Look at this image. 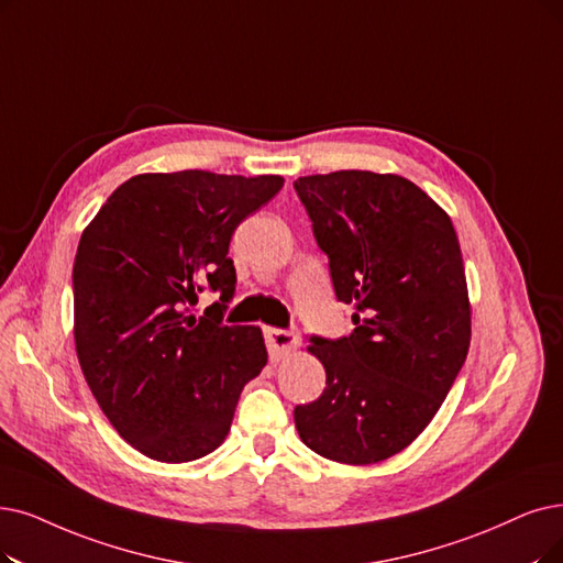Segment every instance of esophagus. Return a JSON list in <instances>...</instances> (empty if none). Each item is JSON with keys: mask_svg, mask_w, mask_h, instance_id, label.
Masks as SVG:
<instances>
[{"mask_svg": "<svg viewBox=\"0 0 563 563\" xmlns=\"http://www.w3.org/2000/svg\"><path fill=\"white\" fill-rule=\"evenodd\" d=\"M265 342H267L269 357L279 360V357H282V355H286L288 351L298 349V344H300V334H298V330L265 328Z\"/></svg>", "mask_w": 563, "mask_h": 563, "instance_id": "esophagus-1", "label": "esophagus"}]
</instances>
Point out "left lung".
<instances>
[{
    "mask_svg": "<svg viewBox=\"0 0 563 563\" xmlns=\"http://www.w3.org/2000/svg\"><path fill=\"white\" fill-rule=\"evenodd\" d=\"M294 187L328 254L336 300L355 307L349 336H309L325 390L296 407L298 434L334 462H384L430 424L468 353L457 233L399 175L336 170Z\"/></svg>",
    "mask_w": 563,
    "mask_h": 563,
    "instance_id": "obj_1",
    "label": "left lung"
}]
</instances>
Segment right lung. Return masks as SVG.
<instances>
[{"mask_svg": "<svg viewBox=\"0 0 563 563\" xmlns=\"http://www.w3.org/2000/svg\"><path fill=\"white\" fill-rule=\"evenodd\" d=\"M282 187L279 175L145 173L112 191L82 231L78 363L110 424L156 462L219 448L242 388L267 363L261 328L223 325V311L238 282L231 238ZM206 287L220 302L194 318Z\"/></svg>", "mask_w": 563, "mask_h": 563, "instance_id": "right-lung-1", "label": "right lung"}]
</instances>
